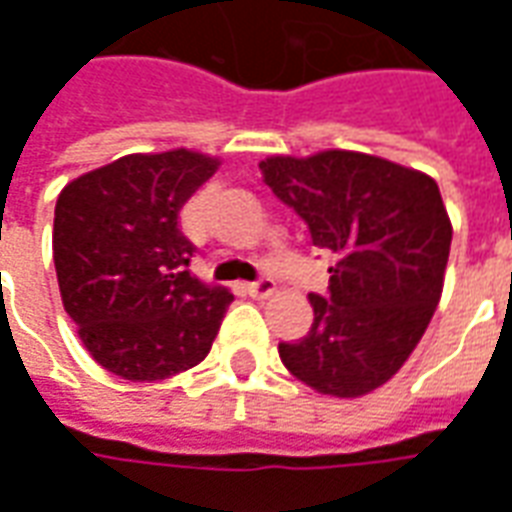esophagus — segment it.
I'll list each match as a JSON object with an SVG mask.
<instances>
[{
    "mask_svg": "<svg viewBox=\"0 0 512 512\" xmlns=\"http://www.w3.org/2000/svg\"><path fill=\"white\" fill-rule=\"evenodd\" d=\"M246 290H249V296H255V299H266V296H271L274 290H277V285H274V279H257V282H249L246 285Z\"/></svg>",
    "mask_w": 512,
    "mask_h": 512,
    "instance_id": "esophagus-1",
    "label": "esophagus"
}]
</instances>
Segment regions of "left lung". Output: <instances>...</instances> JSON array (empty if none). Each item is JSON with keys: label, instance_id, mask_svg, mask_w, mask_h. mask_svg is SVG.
<instances>
[{"label": "left lung", "instance_id": "obj_1", "mask_svg": "<svg viewBox=\"0 0 512 512\" xmlns=\"http://www.w3.org/2000/svg\"><path fill=\"white\" fill-rule=\"evenodd\" d=\"M260 172L337 255L329 296H310V332L279 343V359L321 395H367L403 367L441 299L452 224L439 186L354 150L271 156Z\"/></svg>", "mask_w": 512, "mask_h": 512}]
</instances>
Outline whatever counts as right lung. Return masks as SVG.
<instances>
[{"label": "right lung", "mask_w": 512, "mask_h": 512, "mask_svg": "<svg viewBox=\"0 0 512 512\" xmlns=\"http://www.w3.org/2000/svg\"><path fill=\"white\" fill-rule=\"evenodd\" d=\"M219 158L186 147L131 153L71 180L54 208L62 307L98 365L164 381L200 365L233 293L191 277L180 208Z\"/></svg>", "instance_id": "obj_1"}]
</instances>
